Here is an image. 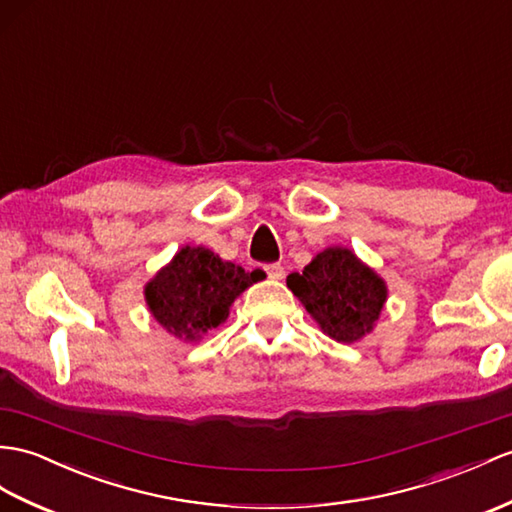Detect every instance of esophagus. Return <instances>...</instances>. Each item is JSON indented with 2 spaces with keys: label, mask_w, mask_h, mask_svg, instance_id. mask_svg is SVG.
<instances>
[{
  "label": "esophagus",
  "mask_w": 512,
  "mask_h": 512,
  "mask_svg": "<svg viewBox=\"0 0 512 512\" xmlns=\"http://www.w3.org/2000/svg\"><path fill=\"white\" fill-rule=\"evenodd\" d=\"M265 271H267V276L273 278V280H282L284 278V267L280 263L265 265Z\"/></svg>",
  "instance_id": "34e87169"
}]
</instances>
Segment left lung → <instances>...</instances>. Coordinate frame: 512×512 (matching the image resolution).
<instances>
[{
    "mask_svg": "<svg viewBox=\"0 0 512 512\" xmlns=\"http://www.w3.org/2000/svg\"><path fill=\"white\" fill-rule=\"evenodd\" d=\"M286 284L321 330L339 343L363 339L386 302L382 278L343 247L323 249L302 273H291Z\"/></svg>",
    "mask_w": 512,
    "mask_h": 512,
    "instance_id": "8db88e82",
    "label": "left lung"
}]
</instances>
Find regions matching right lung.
Masks as SVG:
<instances>
[{"instance_id":"add662e5","label":"right lung","mask_w":512,"mask_h":512,"mask_svg":"<svg viewBox=\"0 0 512 512\" xmlns=\"http://www.w3.org/2000/svg\"><path fill=\"white\" fill-rule=\"evenodd\" d=\"M258 271L247 273L206 247H182L145 286L149 313L178 339L195 341L228 319L230 306Z\"/></svg>"}]
</instances>
